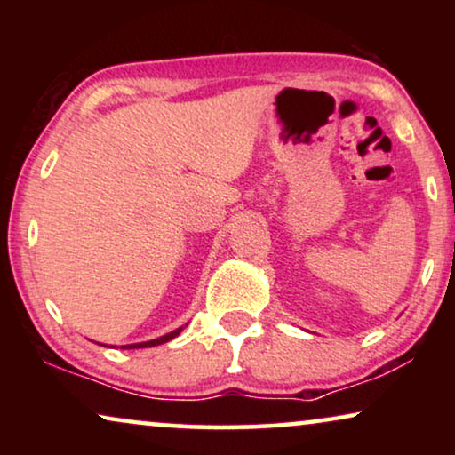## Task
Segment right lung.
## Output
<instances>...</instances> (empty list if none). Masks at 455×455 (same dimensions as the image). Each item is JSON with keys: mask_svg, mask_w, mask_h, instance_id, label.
<instances>
[{"mask_svg": "<svg viewBox=\"0 0 455 455\" xmlns=\"http://www.w3.org/2000/svg\"><path fill=\"white\" fill-rule=\"evenodd\" d=\"M184 327H186V325H184ZM184 327H178L176 331H170V333L161 335V338H157V339H148V341H140V344H128V346H122V350H139V347H153V346H161V344H165V341H170V339H173V338H178L180 331H182ZM108 347H109V346H108Z\"/></svg>", "mask_w": 455, "mask_h": 455, "instance_id": "add662e5", "label": "right lung"}]
</instances>
